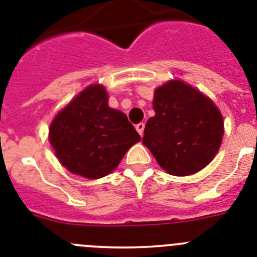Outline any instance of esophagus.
<instances>
[{
  "label": "esophagus",
  "mask_w": 257,
  "mask_h": 257,
  "mask_svg": "<svg viewBox=\"0 0 257 257\" xmlns=\"http://www.w3.org/2000/svg\"><path fill=\"white\" fill-rule=\"evenodd\" d=\"M136 129H137V132L140 133V136L144 135V131H145V124L144 122H138L137 125H136Z\"/></svg>",
  "instance_id": "1"
}]
</instances>
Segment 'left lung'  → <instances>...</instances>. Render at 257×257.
Segmentation results:
<instances>
[{
    "mask_svg": "<svg viewBox=\"0 0 257 257\" xmlns=\"http://www.w3.org/2000/svg\"><path fill=\"white\" fill-rule=\"evenodd\" d=\"M155 116L142 138L164 171L175 176L196 173L213 159L224 136L215 103L185 82L172 80L155 90Z\"/></svg>",
    "mask_w": 257,
    "mask_h": 257,
    "instance_id": "obj_1",
    "label": "left lung"
}]
</instances>
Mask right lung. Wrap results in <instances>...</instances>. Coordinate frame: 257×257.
<instances>
[{"mask_svg":"<svg viewBox=\"0 0 257 257\" xmlns=\"http://www.w3.org/2000/svg\"><path fill=\"white\" fill-rule=\"evenodd\" d=\"M49 135L59 162L86 178L108 175L141 140L125 113L108 107L101 85L88 86L58 113Z\"/></svg>","mask_w":257,"mask_h":257,"instance_id":"obj_1","label":"right lung"}]
</instances>
